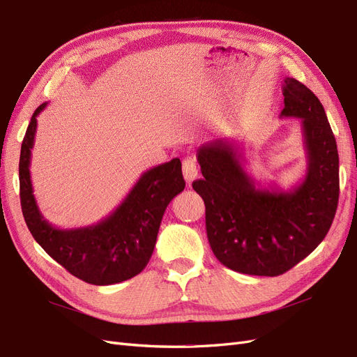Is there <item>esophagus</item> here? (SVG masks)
<instances>
[{
  "mask_svg": "<svg viewBox=\"0 0 357 357\" xmlns=\"http://www.w3.org/2000/svg\"><path fill=\"white\" fill-rule=\"evenodd\" d=\"M182 174H183V178L187 179L188 183H191L195 178H197L199 167H197V162H195L194 157H187L185 160H183Z\"/></svg>",
  "mask_w": 357,
  "mask_h": 357,
  "instance_id": "obj_1",
  "label": "esophagus"
}]
</instances>
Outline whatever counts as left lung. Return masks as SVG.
<instances>
[{
  "instance_id": "8db88e82",
  "label": "left lung",
  "mask_w": 357,
  "mask_h": 357,
  "mask_svg": "<svg viewBox=\"0 0 357 357\" xmlns=\"http://www.w3.org/2000/svg\"><path fill=\"white\" fill-rule=\"evenodd\" d=\"M280 117L300 119L307 172L291 190L262 187L243 167L231 139L197 149L203 179L192 182L206 206V231L225 267L252 275H279L308 257L325 238L340 195L338 151L326 112L312 90L283 79Z\"/></svg>"
}]
</instances>
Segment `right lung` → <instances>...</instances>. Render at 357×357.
Returning a JSON list of instances; mask_svg holds the SVG:
<instances>
[{
    "label": "right lung",
    "mask_w": 357,
    "mask_h": 357,
    "mask_svg": "<svg viewBox=\"0 0 357 357\" xmlns=\"http://www.w3.org/2000/svg\"><path fill=\"white\" fill-rule=\"evenodd\" d=\"M45 107L47 102L32 114L19 160L20 204L32 237L83 282L107 286L135 278L153 255L167 204L185 188L181 160L174 158L144 172L119 208L98 224L57 228L38 209L29 172L37 117Z\"/></svg>",
    "instance_id": "right-lung-1"
}]
</instances>
